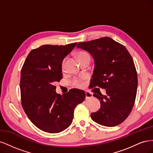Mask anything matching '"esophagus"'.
<instances>
[{
	"instance_id": "esophagus-1",
	"label": "esophagus",
	"mask_w": 153,
	"mask_h": 153,
	"mask_svg": "<svg viewBox=\"0 0 153 153\" xmlns=\"http://www.w3.org/2000/svg\"><path fill=\"white\" fill-rule=\"evenodd\" d=\"M85 96H86L85 97L86 100H88V99L92 98V94L91 93V92H89V91H86L85 92Z\"/></svg>"
}]
</instances>
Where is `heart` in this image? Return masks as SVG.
<instances>
[{"label":"heart","mask_w":153,"mask_h":153,"mask_svg":"<svg viewBox=\"0 0 153 153\" xmlns=\"http://www.w3.org/2000/svg\"><path fill=\"white\" fill-rule=\"evenodd\" d=\"M77 57H78V59H80L83 57H90V55L89 53L85 52H80L78 53ZM73 85H75L76 87L84 86V82H83L81 78H75V79L73 80Z\"/></svg>","instance_id":"heart-1"}]
</instances>
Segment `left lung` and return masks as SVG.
<instances>
[{
    "label": "left lung",
    "mask_w": 153,
    "mask_h": 153,
    "mask_svg": "<svg viewBox=\"0 0 153 153\" xmlns=\"http://www.w3.org/2000/svg\"><path fill=\"white\" fill-rule=\"evenodd\" d=\"M76 47L87 51L94 60L90 88L106 90L105 95L93 94L101 108L91 114L92 119L108 127L122 123L131 112L137 91V73L130 53L109 37L81 42Z\"/></svg>",
    "instance_id": "8db88e82"
}]
</instances>
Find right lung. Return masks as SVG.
Returning <instances> with one entry per match:
<instances>
[{
	"label": "right lung",
	"mask_w": 153,
	"mask_h": 153,
	"mask_svg": "<svg viewBox=\"0 0 153 153\" xmlns=\"http://www.w3.org/2000/svg\"><path fill=\"white\" fill-rule=\"evenodd\" d=\"M76 44L41 46L30 51L22 66L23 108L30 121L43 131L56 133L68 128L76 105L85 100L84 91L73 89L61 96L54 85L62 78L63 59Z\"/></svg>",
	"instance_id": "right-lung-1"
}]
</instances>
